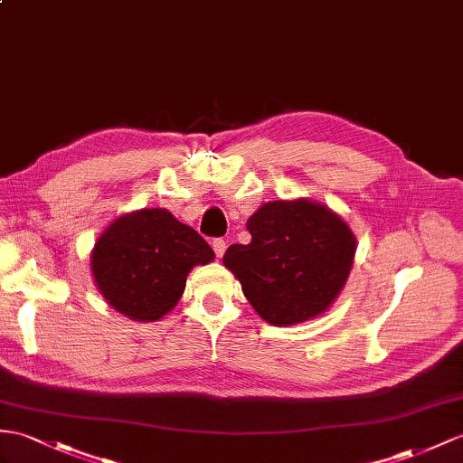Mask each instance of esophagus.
Segmentation results:
<instances>
[{
    "label": "esophagus",
    "mask_w": 463,
    "mask_h": 463,
    "mask_svg": "<svg viewBox=\"0 0 463 463\" xmlns=\"http://www.w3.org/2000/svg\"><path fill=\"white\" fill-rule=\"evenodd\" d=\"M212 247H213V253H216V255L222 259L223 253H225V247H228V245H225L223 240H213V241H212Z\"/></svg>",
    "instance_id": "1"
}]
</instances>
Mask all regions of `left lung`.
<instances>
[{
	"label": "left lung",
	"instance_id": "left-lung-1",
	"mask_svg": "<svg viewBox=\"0 0 463 463\" xmlns=\"http://www.w3.org/2000/svg\"><path fill=\"white\" fill-rule=\"evenodd\" d=\"M251 241L233 243L223 265L245 298L273 326L310 320L340 295L355 255L347 223L318 202H267L247 220Z\"/></svg>",
	"mask_w": 463,
	"mask_h": 463
}]
</instances>
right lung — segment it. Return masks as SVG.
Segmentation results:
<instances>
[{
	"label": "right lung",
	"mask_w": 463,
	"mask_h": 463,
	"mask_svg": "<svg viewBox=\"0 0 463 463\" xmlns=\"http://www.w3.org/2000/svg\"><path fill=\"white\" fill-rule=\"evenodd\" d=\"M212 247L163 208L119 216L92 250V275L109 307L137 322L171 312L193 267L213 261Z\"/></svg>",
	"instance_id": "right-lung-1"
}]
</instances>
